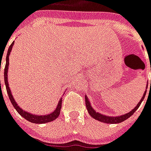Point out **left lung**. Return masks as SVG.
I'll use <instances>...</instances> for the list:
<instances>
[{
	"label": "left lung",
	"instance_id": "left-lung-1",
	"mask_svg": "<svg viewBox=\"0 0 151 151\" xmlns=\"http://www.w3.org/2000/svg\"><path fill=\"white\" fill-rule=\"evenodd\" d=\"M151 83V82H150ZM146 86V88H147ZM146 91H145V93L143 94V96L141 99L140 102L137 104L135 108H133V110H131V111H129V113L124 114L122 116H105V115H103L101 113H99V112H96V111L92 108L91 105V103L89 101V99L86 97V95H85V101H86V107L87 108V111H88V113L92 116V118H94L95 120H99L101 122H104V123L107 124H118L122 122L124 120H127L128 118H129L132 115H133L135 111L137 110V108H139V106L142 104V102L143 101V99L146 96Z\"/></svg>",
	"mask_w": 151,
	"mask_h": 151
}]
</instances>
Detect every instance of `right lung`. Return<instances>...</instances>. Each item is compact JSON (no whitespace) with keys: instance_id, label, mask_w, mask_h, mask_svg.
<instances>
[{"instance_id":"add662e5","label":"right lung","mask_w":151,"mask_h":151,"mask_svg":"<svg viewBox=\"0 0 151 151\" xmlns=\"http://www.w3.org/2000/svg\"><path fill=\"white\" fill-rule=\"evenodd\" d=\"M14 42H13L11 43V45L9 46L8 49V52H7V56H6V63H5V69H4V79H5V86H6V91H7V93H8L9 98V100L11 102V104H13V106L14 107V108L16 109V111H18L19 115H21L22 116L25 118L26 120L30 121L31 123L35 124H44L47 123V122H51L52 120H56L57 117L59 116L60 112V109H61V104H62V99H60L58 102V104L56 106V108L55 109V111H52V113L47 114V115H44V116H38V115H35V114L29 113L27 111H23L18 104L17 103L15 102L14 99L13 97V95L11 94V91L9 89V86L8 83V68H9V54H10V52H11L12 47L14 46ZM1 68V65H0ZM1 70V69H0ZM0 86H1V80H0Z\"/></svg>"}]
</instances>
